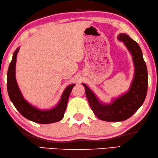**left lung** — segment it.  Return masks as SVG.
<instances>
[{
  "label": "left lung",
  "mask_w": 158,
  "mask_h": 158,
  "mask_svg": "<svg viewBox=\"0 0 158 158\" xmlns=\"http://www.w3.org/2000/svg\"><path fill=\"white\" fill-rule=\"evenodd\" d=\"M118 39L123 41L131 53L135 66L134 78L129 91L113 100L111 104H103L87 85L82 84L89 106L94 114L100 120L106 122H120L129 118L143 104L147 93V68L140 47L126 34H120Z\"/></svg>",
  "instance_id": "8db88e82"
}]
</instances>
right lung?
Here are the masks:
<instances>
[{
  "label": "right lung",
  "instance_id": "1",
  "mask_svg": "<svg viewBox=\"0 0 158 158\" xmlns=\"http://www.w3.org/2000/svg\"><path fill=\"white\" fill-rule=\"evenodd\" d=\"M19 51V48H18L14 52L7 71V91L14 106L23 116L34 123L50 124L61 120L64 117L65 110L67 109L71 91L75 85H71L65 89L61 96L60 101L54 108L49 110H40L33 106L24 99L16 82L15 71L16 56Z\"/></svg>",
  "mask_w": 158,
  "mask_h": 158
}]
</instances>
